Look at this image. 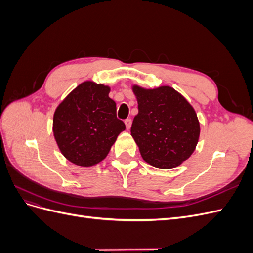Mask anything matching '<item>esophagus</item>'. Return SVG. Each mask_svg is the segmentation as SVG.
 I'll list each match as a JSON object with an SVG mask.
<instances>
[{"label":"esophagus","mask_w":253,"mask_h":253,"mask_svg":"<svg viewBox=\"0 0 253 253\" xmlns=\"http://www.w3.org/2000/svg\"><path fill=\"white\" fill-rule=\"evenodd\" d=\"M125 124H126V128H127V129H129V128H131V126H132V120L129 119V118H127V119H126V120H125Z\"/></svg>","instance_id":"obj_1"}]
</instances>
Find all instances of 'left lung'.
<instances>
[{"mask_svg": "<svg viewBox=\"0 0 253 253\" xmlns=\"http://www.w3.org/2000/svg\"><path fill=\"white\" fill-rule=\"evenodd\" d=\"M138 114L131 135L142 158L153 167L171 169L187 160L200 137V122L191 104L170 86L144 89L135 85Z\"/></svg>", "mask_w": 253, "mask_h": 253, "instance_id": "obj_1", "label": "left lung"}]
</instances>
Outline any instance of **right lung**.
<instances>
[{
    "label": "right lung",
    "instance_id": "add662e5",
    "mask_svg": "<svg viewBox=\"0 0 253 253\" xmlns=\"http://www.w3.org/2000/svg\"><path fill=\"white\" fill-rule=\"evenodd\" d=\"M110 87L85 81L59 104L52 131L61 153L71 163L90 167L109 154L117 136L126 129L116 116Z\"/></svg>",
    "mask_w": 253,
    "mask_h": 253
}]
</instances>
